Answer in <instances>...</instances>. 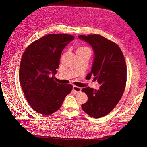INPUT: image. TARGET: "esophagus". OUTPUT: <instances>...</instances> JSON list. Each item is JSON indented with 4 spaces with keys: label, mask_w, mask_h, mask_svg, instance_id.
Returning <instances> with one entry per match:
<instances>
[{
    "label": "esophagus",
    "mask_w": 147,
    "mask_h": 147,
    "mask_svg": "<svg viewBox=\"0 0 147 147\" xmlns=\"http://www.w3.org/2000/svg\"><path fill=\"white\" fill-rule=\"evenodd\" d=\"M73 89L75 92H76V93H79V92H80L81 90H82V89L76 86H74L73 88Z\"/></svg>",
    "instance_id": "obj_1"
}]
</instances>
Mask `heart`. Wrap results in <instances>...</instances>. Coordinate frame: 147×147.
<instances>
[{
    "label": "heart",
    "instance_id": "1",
    "mask_svg": "<svg viewBox=\"0 0 147 147\" xmlns=\"http://www.w3.org/2000/svg\"><path fill=\"white\" fill-rule=\"evenodd\" d=\"M79 49H89L88 48H85V47H81V48H79Z\"/></svg>",
    "mask_w": 147,
    "mask_h": 147
}]
</instances>
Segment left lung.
<instances>
[{
	"instance_id": "1",
	"label": "left lung",
	"mask_w": 147,
	"mask_h": 147,
	"mask_svg": "<svg viewBox=\"0 0 147 147\" xmlns=\"http://www.w3.org/2000/svg\"><path fill=\"white\" fill-rule=\"evenodd\" d=\"M80 40L93 49L94 59L90 73L101 84L98 90L84 88L88 100L82 105V110L90 117L100 118L110 113L120 100L126 83L127 68L119 46L98 34L80 35Z\"/></svg>"
}]
</instances>
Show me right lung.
I'll return each mask as SVG.
<instances>
[{"label":"right lung","mask_w":147,"mask_h":147,"mask_svg":"<svg viewBox=\"0 0 147 147\" xmlns=\"http://www.w3.org/2000/svg\"><path fill=\"white\" fill-rule=\"evenodd\" d=\"M72 35L52 34L30 44L22 56L19 79L24 96L36 112L48 115L59 109L73 86L55 82L62 51Z\"/></svg>","instance_id":"1"}]
</instances>
